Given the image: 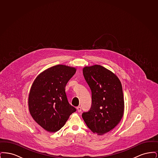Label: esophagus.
I'll return each mask as SVG.
<instances>
[{"mask_svg":"<svg viewBox=\"0 0 158 158\" xmlns=\"http://www.w3.org/2000/svg\"><path fill=\"white\" fill-rule=\"evenodd\" d=\"M76 109H77V111L79 112V113H80V112H81V111H82V108H81V106H77V108H76Z\"/></svg>","mask_w":158,"mask_h":158,"instance_id":"34e87169","label":"esophagus"}]
</instances>
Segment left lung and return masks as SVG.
I'll list each match as a JSON object with an SVG mask.
<instances>
[{"label": "left lung", "instance_id": "8db88e82", "mask_svg": "<svg viewBox=\"0 0 158 158\" xmlns=\"http://www.w3.org/2000/svg\"><path fill=\"white\" fill-rule=\"evenodd\" d=\"M83 74L92 92L90 110L83 113V119L93 133L102 135L115 127L123 116L122 85L117 76L100 65L85 67Z\"/></svg>", "mask_w": 158, "mask_h": 158}]
</instances>
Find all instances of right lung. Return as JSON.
I'll return each mask as SVG.
<instances>
[{"label": "right lung", "instance_id": "1", "mask_svg": "<svg viewBox=\"0 0 158 158\" xmlns=\"http://www.w3.org/2000/svg\"><path fill=\"white\" fill-rule=\"evenodd\" d=\"M76 69L59 64L38 76L31 88L28 107L33 119L44 130L56 132L76 111L68 102L65 87Z\"/></svg>", "mask_w": 158, "mask_h": 158}]
</instances>
